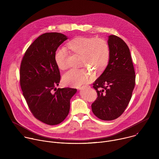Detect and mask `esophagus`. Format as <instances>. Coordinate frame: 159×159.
I'll list each match as a JSON object with an SVG mask.
<instances>
[{
  "label": "esophagus",
  "mask_w": 159,
  "mask_h": 159,
  "mask_svg": "<svg viewBox=\"0 0 159 159\" xmlns=\"http://www.w3.org/2000/svg\"><path fill=\"white\" fill-rule=\"evenodd\" d=\"M84 87H80V88H79V89H80V90H81V89H84Z\"/></svg>",
  "instance_id": "1"
}]
</instances>
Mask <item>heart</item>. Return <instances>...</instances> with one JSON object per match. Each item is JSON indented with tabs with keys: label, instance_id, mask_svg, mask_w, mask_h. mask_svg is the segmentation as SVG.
<instances>
[{
	"label": "heart",
	"instance_id": "1",
	"mask_svg": "<svg viewBox=\"0 0 159 159\" xmlns=\"http://www.w3.org/2000/svg\"><path fill=\"white\" fill-rule=\"evenodd\" d=\"M66 47L74 53L81 55L80 64L96 73L102 72L108 64L110 49L107 42L102 38L96 37L79 36L66 44ZM67 51L65 48L60 47L55 52L54 58L58 67L65 70ZM94 77L93 73L85 69H71L63 75V82L67 85L80 87L91 81Z\"/></svg>",
	"mask_w": 159,
	"mask_h": 159
}]
</instances>
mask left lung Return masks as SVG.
<instances>
[{
    "label": "left lung",
    "mask_w": 159,
    "mask_h": 159,
    "mask_svg": "<svg viewBox=\"0 0 159 159\" xmlns=\"http://www.w3.org/2000/svg\"><path fill=\"white\" fill-rule=\"evenodd\" d=\"M108 38L109 60L93 84L98 98L91 105L94 115L104 121L114 120L123 114L135 85V72L128 45L117 36Z\"/></svg>",
    "instance_id": "8db88e82"
}]
</instances>
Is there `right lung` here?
Returning a JSON list of instances; mask_svg holds the SVG:
<instances>
[{"mask_svg":"<svg viewBox=\"0 0 159 159\" xmlns=\"http://www.w3.org/2000/svg\"><path fill=\"white\" fill-rule=\"evenodd\" d=\"M67 37L59 33H46L30 45L22 59L20 85L33 115L49 125L61 123L69 115L70 101L77 89H57L60 74L54 55Z\"/></svg>","mask_w":159,"mask_h":159,"instance_id":"right-lung-1","label":"right lung"}]
</instances>
